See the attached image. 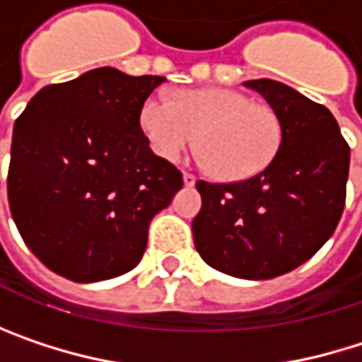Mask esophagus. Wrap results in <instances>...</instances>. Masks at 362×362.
Segmentation results:
<instances>
[{"label":"esophagus","mask_w":362,"mask_h":362,"mask_svg":"<svg viewBox=\"0 0 362 362\" xmlns=\"http://www.w3.org/2000/svg\"><path fill=\"white\" fill-rule=\"evenodd\" d=\"M182 180H184V186H192V184L197 182V178H194L192 174H188V172H184V174H182Z\"/></svg>","instance_id":"1"}]
</instances>
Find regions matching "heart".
I'll return each mask as SVG.
<instances>
[{
  "instance_id": "b5f03b06",
  "label": "heart",
  "mask_w": 362,
  "mask_h": 362,
  "mask_svg": "<svg viewBox=\"0 0 362 362\" xmlns=\"http://www.w3.org/2000/svg\"><path fill=\"white\" fill-rule=\"evenodd\" d=\"M138 123L151 151L170 163L197 140L199 161L224 182L264 172L283 142L276 110L224 88L178 90L174 100L153 94L142 103Z\"/></svg>"
}]
</instances>
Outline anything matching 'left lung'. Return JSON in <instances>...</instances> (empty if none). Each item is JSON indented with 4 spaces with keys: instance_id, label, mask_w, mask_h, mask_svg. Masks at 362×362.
Returning a JSON list of instances; mask_svg holds the SVG:
<instances>
[{
    "instance_id": "1",
    "label": "left lung",
    "mask_w": 362,
    "mask_h": 362,
    "mask_svg": "<svg viewBox=\"0 0 362 362\" xmlns=\"http://www.w3.org/2000/svg\"><path fill=\"white\" fill-rule=\"evenodd\" d=\"M245 86L281 117V148L250 180L197 182L203 203L192 237L211 268L264 281L298 268L333 235L346 203L350 146L323 105L272 79Z\"/></svg>"
}]
</instances>
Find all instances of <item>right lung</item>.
<instances>
[{"label":"right lung","instance_id":"obj_1","mask_svg":"<svg viewBox=\"0 0 362 362\" xmlns=\"http://www.w3.org/2000/svg\"><path fill=\"white\" fill-rule=\"evenodd\" d=\"M165 77L100 66L39 90L14 123L8 201L27 247L56 274L96 283L142 259L148 224L182 188L140 132Z\"/></svg>","mask_w":362,"mask_h":362}]
</instances>
